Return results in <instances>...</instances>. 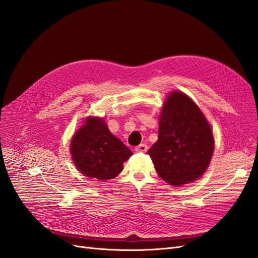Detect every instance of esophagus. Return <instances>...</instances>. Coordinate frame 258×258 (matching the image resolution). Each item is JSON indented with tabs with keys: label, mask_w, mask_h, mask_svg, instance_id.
Here are the masks:
<instances>
[{
	"label": "esophagus",
	"mask_w": 258,
	"mask_h": 258,
	"mask_svg": "<svg viewBox=\"0 0 258 258\" xmlns=\"http://www.w3.org/2000/svg\"><path fill=\"white\" fill-rule=\"evenodd\" d=\"M135 151L137 153H145L147 151V145L146 144H140V145L136 146Z\"/></svg>",
	"instance_id": "1"
}]
</instances>
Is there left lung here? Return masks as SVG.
<instances>
[{"instance_id":"left-lung-1","label":"left lung","mask_w":258,"mask_h":258,"mask_svg":"<svg viewBox=\"0 0 258 258\" xmlns=\"http://www.w3.org/2000/svg\"><path fill=\"white\" fill-rule=\"evenodd\" d=\"M214 150L212 130L206 117L182 92H172L163 104L158 141L147 154L159 176L182 186L200 177Z\"/></svg>"}]
</instances>
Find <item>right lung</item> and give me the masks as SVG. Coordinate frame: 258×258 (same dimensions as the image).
<instances>
[{"mask_svg": "<svg viewBox=\"0 0 258 258\" xmlns=\"http://www.w3.org/2000/svg\"><path fill=\"white\" fill-rule=\"evenodd\" d=\"M71 155L83 174L107 181L121 172L132 152L111 134L103 119L89 117L72 139Z\"/></svg>", "mask_w": 258, "mask_h": 258, "instance_id": "1", "label": "right lung"}]
</instances>
